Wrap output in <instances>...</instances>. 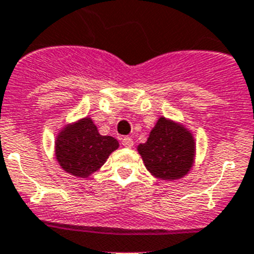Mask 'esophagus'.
<instances>
[{"label":"esophagus","mask_w":254,"mask_h":254,"mask_svg":"<svg viewBox=\"0 0 254 254\" xmlns=\"http://www.w3.org/2000/svg\"><path fill=\"white\" fill-rule=\"evenodd\" d=\"M134 144L133 139H131L130 137H124L123 138V146L127 147V148H131Z\"/></svg>","instance_id":"1"}]
</instances>
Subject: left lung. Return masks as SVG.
Returning a JSON list of instances; mask_svg holds the SVG:
<instances>
[{"instance_id": "1", "label": "left lung", "mask_w": 254, "mask_h": 254, "mask_svg": "<svg viewBox=\"0 0 254 254\" xmlns=\"http://www.w3.org/2000/svg\"><path fill=\"white\" fill-rule=\"evenodd\" d=\"M138 152L152 176L160 180H180L192 167L195 140L185 127L160 117L146 143L138 146Z\"/></svg>"}]
</instances>
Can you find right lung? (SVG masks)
Here are the masks:
<instances>
[{"label":"right lung","instance_id":"1","mask_svg":"<svg viewBox=\"0 0 254 254\" xmlns=\"http://www.w3.org/2000/svg\"><path fill=\"white\" fill-rule=\"evenodd\" d=\"M117 148V139L101 135L91 119L85 117L62 129L55 142V156L67 173L86 178Z\"/></svg>","mask_w":254,"mask_h":254}]
</instances>
